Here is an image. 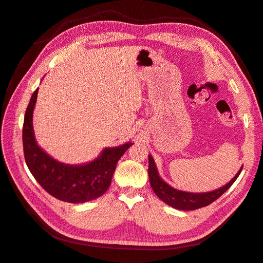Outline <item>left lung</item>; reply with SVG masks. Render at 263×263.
<instances>
[{
    "mask_svg": "<svg viewBox=\"0 0 263 263\" xmlns=\"http://www.w3.org/2000/svg\"><path fill=\"white\" fill-rule=\"evenodd\" d=\"M242 171V166L239 170V172L235 174V177L229 182L228 184L223 185L220 189H217L211 192H204V193H192V192H184L174 189V187L170 186L167 183L160 178L156 163H154V160L151 156H149V179H150V184L154 193L157 194L158 198L162 200L164 203L170 205L174 209H178V210H196L199 208L206 206L213 201L220 198L222 194H223L229 187H230L235 180L238 179L239 174Z\"/></svg>",
    "mask_w": 263,
    "mask_h": 263,
    "instance_id": "8db88e82",
    "label": "left lung"
}]
</instances>
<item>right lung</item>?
Returning <instances> with one entry per match:
<instances>
[{"mask_svg": "<svg viewBox=\"0 0 263 263\" xmlns=\"http://www.w3.org/2000/svg\"><path fill=\"white\" fill-rule=\"evenodd\" d=\"M37 91L39 87L26 107L22 133L25 162L32 176L52 197L64 202L84 203L101 197L109 189L118 161L133 143L106 147L99 158L86 164L59 162L37 145L34 138L32 118Z\"/></svg>", "mask_w": 263, "mask_h": 263, "instance_id": "1", "label": "right lung"}]
</instances>
